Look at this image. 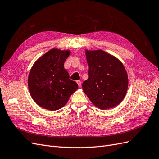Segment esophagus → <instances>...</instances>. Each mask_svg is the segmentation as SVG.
<instances>
[{
	"label": "esophagus",
	"mask_w": 159,
	"mask_h": 159,
	"mask_svg": "<svg viewBox=\"0 0 159 159\" xmlns=\"http://www.w3.org/2000/svg\"><path fill=\"white\" fill-rule=\"evenodd\" d=\"M76 82H77V84H78V86H79V87H81V81H80V80H78V81H76Z\"/></svg>",
	"instance_id": "esophagus-1"
}]
</instances>
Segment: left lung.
<instances>
[{
  "label": "left lung",
  "mask_w": 159,
  "mask_h": 159,
  "mask_svg": "<svg viewBox=\"0 0 159 159\" xmlns=\"http://www.w3.org/2000/svg\"><path fill=\"white\" fill-rule=\"evenodd\" d=\"M89 67L88 79L84 81V93L101 109L115 107L123 100L129 79L122 62L102 50L85 49Z\"/></svg>",
  "instance_id": "8db88e82"
}]
</instances>
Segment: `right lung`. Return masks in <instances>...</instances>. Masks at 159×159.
Instances as JSON below:
<instances>
[{"label": "right lung", "mask_w": 159, "mask_h": 159, "mask_svg": "<svg viewBox=\"0 0 159 159\" xmlns=\"http://www.w3.org/2000/svg\"><path fill=\"white\" fill-rule=\"evenodd\" d=\"M71 51L52 48L33 64L28 86L33 100L41 107L56 111L63 107L78 85L70 79L64 62Z\"/></svg>", "instance_id": "1"}]
</instances>
